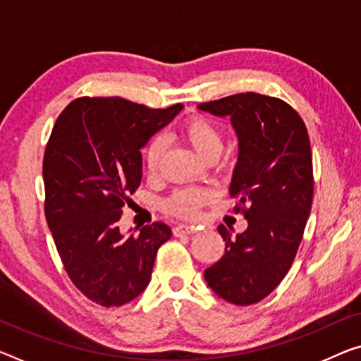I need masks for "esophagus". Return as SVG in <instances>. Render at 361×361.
Here are the masks:
<instances>
[{
    "mask_svg": "<svg viewBox=\"0 0 361 361\" xmlns=\"http://www.w3.org/2000/svg\"><path fill=\"white\" fill-rule=\"evenodd\" d=\"M173 232H174L176 237H180V235L193 234V232H197V229L193 226H188V224H177L173 229Z\"/></svg>",
    "mask_w": 361,
    "mask_h": 361,
    "instance_id": "1",
    "label": "esophagus"
}]
</instances>
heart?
<instances>
[{
  "label": "heart",
  "mask_w": 361,
  "mask_h": 361,
  "mask_svg": "<svg viewBox=\"0 0 361 361\" xmlns=\"http://www.w3.org/2000/svg\"><path fill=\"white\" fill-rule=\"evenodd\" d=\"M179 134L188 147L195 152L203 161H214L223 149V132L219 126L212 119L195 116L182 123ZM164 153V142L161 138H154L149 143L145 153V164L148 174H154L159 168V159ZM212 197V193L204 188H182L176 190L164 202V209L177 218H193L202 204Z\"/></svg>",
  "instance_id": "b5f03b06"
}]
</instances>
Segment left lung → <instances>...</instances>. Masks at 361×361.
<instances>
[{
    "label": "left lung",
    "instance_id": "1",
    "mask_svg": "<svg viewBox=\"0 0 361 361\" xmlns=\"http://www.w3.org/2000/svg\"><path fill=\"white\" fill-rule=\"evenodd\" d=\"M202 111L231 118L238 158L229 193L238 200L247 229L226 242L219 262L204 269L212 290L234 305L268 297L290 269L313 203V161L307 127L295 109L279 98L237 93L198 104Z\"/></svg>",
    "mask_w": 361,
    "mask_h": 361
}]
</instances>
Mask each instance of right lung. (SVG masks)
<instances>
[{"label":"right lung","mask_w":361,"mask_h":361,"mask_svg":"<svg viewBox=\"0 0 361 361\" xmlns=\"http://www.w3.org/2000/svg\"><path fill=\"white\" fill-rule=\"evenodd\" d=\"M182 108L84 97L53 127L43 157L47 223L71 281L102 307H121L147 289L158 248L173 234L153 223L124 235L118 223L140 185V149Z\"/></svg>","instance_id":"1"}]
</instances>
